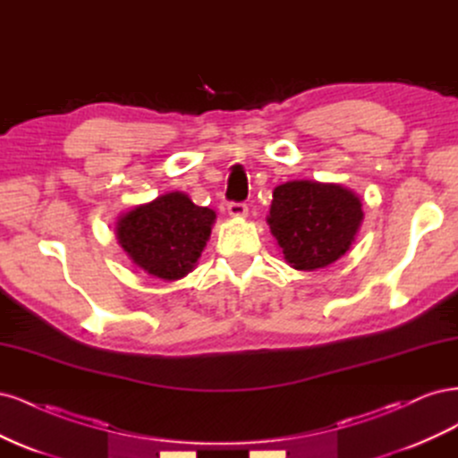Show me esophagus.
Listing matches in <instances>:
<instances>
[{
	"mask_svg": "<svg viewBox=\"0 0 458 458\" xmlns=\"http://www.w3.org/2000/svg\"><path fill=\"white\" fill-rule=\"evenodd\" d=\"M229 216L234 217V219H242L248 216V206L246 204H237V202H231L229 204Z\"/></svg>",
	"mask_w": 458,
	"mask_h": 458,
	"instance_id": "1",
	"label": "esophagus"
}]
</instances>
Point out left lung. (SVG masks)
I'll list each match as a JSON object with an SVG mask.
<instances>
[{"label": "left lung", "mask_w": 458, "mask_h": 458, "mask_svg": "<svg viewBox=\"0 0 458 458\" xmlns=\"http://www.w3.org/2000/svg\"><path fill=\"white\" fill-rule=\"evenodd\" d=\"M363 216L352 189L293 179L273 189L267 224L290 267L317 271L350 250Z\"/></svg>", "instance_id": "8db88e82"}]
</instances>
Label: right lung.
<instances>
[{"label":"right lung","mask_w":458,"mask_h":458,"mask_svg":"<svg viewBox=\"0 0 458 458\" xmlns=\"http://www.w3.org/2000/svg\"><path fill=\"white\" fill-rule=\"evenodd\" d=\"M214 224V210L197 206L182 191H170L122 212L114 231L135 267L174 283L197 267Z\"/></svg>","instance_id":"right-lung-1"}]
</instances>
